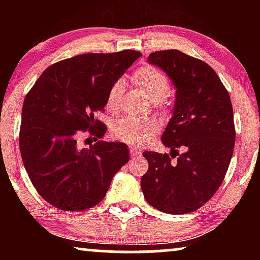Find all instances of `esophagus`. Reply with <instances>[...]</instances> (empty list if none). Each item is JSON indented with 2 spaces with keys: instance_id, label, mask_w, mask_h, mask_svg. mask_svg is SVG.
Returning <instances> with one entry per match:
<instances>
[{
  "instance_id": "esophagus-1",
  "label": "esophagus",
  "mask_w": 260,
  "mask_h": 260,
  "mask_svg": "<svg viewBox=\"0 0 260 260\" xmlns=\"http://www.w3.org/2000/svg\"><path fill=\"white\" fill-rule=\"evenodd\" d=\"M129 150H131V156L132 157H136V156H139V155H142V153H140L138 149L134 148V147H131Z\"/></svg>"
}]
</instances>
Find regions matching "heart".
I'll use <instances>...</instances> for the list:
<instances>
[{
	"label": "heart",
	"mask_w": 260,
	"mask_h": 260,
	"mask_svg": "<svg viewBox=\"0 0 260 260\" xmlns=\"http://www.w3.org/2000/svg\"><path fill=\"white\" fill-rule=\"evenodd\" d=\"M133 82L153 103H159L160 100H162L170 90L168 77L151 66L139 68L133 74ZM122 91H123L122 80L113 83L106 96L107 110L115 111L117 109ZM159 129L160 124L155 118L140 120L129 116L116 121L111 128L116 138L133 145H140L149 142L154 134L159 132Z\"/></svg>",
	"instance_id": "heart-1"
}]
</instances>
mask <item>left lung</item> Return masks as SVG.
Masks as SVG:
<instances>
[{"instance_id": "left-lung-1", "label": "left lung", "mask_w": 260, "mask_h": 260, "mask_svg": "<svg viewBox=\"0 0 260 260\" xmlns=\"http://www.w3.org/2000/svg\"><path fill=\"white\" fill-rule=\"evenodd\" d=\"M148 63L166 73L176 95L172 117L161 136L171 153H143L149 169L140 187L157 210L190 213L215 194L229 169L236 137L232 104L215 71L201 59L166 50L150 53ZM170 156L178 159L172 161Z\"/></svg>"}]
</instances>
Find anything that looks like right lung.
Here are the masks:
<instances>
[{"label":"right lung","mask_w":260,"mask_h":260,"mask_svg":"<svg viewBox=\"0 0 260 260\" xmlns=\"http://www.w3.org/2000/svg\"><path fill=\"white\" fill-rule=\"evenodd\" d=\"M142 53H84L50 66L26 94L19 148L32 186L47 203L66 211L89 209L105 198L113 176L129 160L124 143L98 140L106 133L95 115L110 88ZM86 129L96 143L80 148Z\"/></svg>","instance_id":"1"}]
</instances>
